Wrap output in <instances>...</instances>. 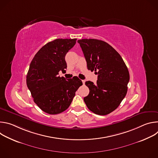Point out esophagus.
Returning a JSON list of instances; mask_svg holds the SVG:
<instances>
[{
  "instance_id": "obj_1",
  "label": "esophagus",
  "mask_w": 158,
  "mask_h": 158,
  "mask_svg": "<svg viewBox=\"0 0 158 158\" xmlns=\"http://www.w3.org/2000/svg\"><path fill=\"white\" fill-rule=\"evenodd\" d=\"M82 82L83 84H85V80H82Z\"/></svg>"
}]
</instances>
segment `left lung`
<instances>
[{"label":"left lung","instance_id":"1","mask_svg":"<svg viewBox=\"0 0 158 158\" xmlns=\"http://www.w3.org/2000/svg\"><path fill=\"white\" fill-rule=\"evenodd\" d=\"M77 42L82 50L87 69L98 74L97 83L86 81L89 94L84 98L88 109L98 115L114 111L125 98L129 73L120 54L107 42L84 39Z\"/></svg>","mask_w":158,"mask_h":158}]
</instances>
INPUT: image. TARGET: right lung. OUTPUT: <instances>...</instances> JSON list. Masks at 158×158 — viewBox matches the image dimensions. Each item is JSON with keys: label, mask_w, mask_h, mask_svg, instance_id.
Instances as JSON below:
<instances>
[{"label": "right lung", "mask_w": 158, "mask_h": 158, "mask_svg": "<svg viewBox=\"0 0 158 158\" xmlns=\"http://www.w3.org/2000/svg\"><path fill=\"white\" fill-rule=\"evenodd\" d=\"M76 39H57L46 44L31 62L26 77L27 87L34 102L44 112L57 114L71 105L78 88L82 85L77 77L67 80L58 76L65 71V56Z\"/></svg>", "instance_id": "1"}]
</instances>
